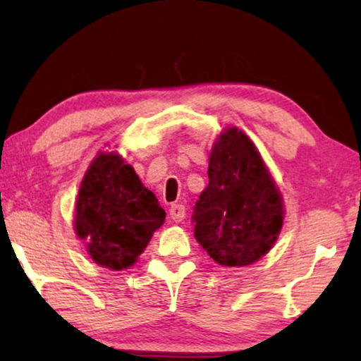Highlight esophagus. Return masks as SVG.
Here are the masks:
<instances>
[{"instance_id": "34e87169", "label": "esophagus", "mask_w": 361, "mask_h": 361, "mask_svg": "<svg viewBox=\"0 0 361 361\" xmlns=\"http://www.w3.org/2000/svg\"><path fill=\"white\" fill-rule=\"evenodd\" d=\"M169 215H170V218L173 219L175 223H181L183 219H185V215H186V209H185V205H181V204H173L172 207H170Z\"/></svg>"}]
</instances>
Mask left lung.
<instances>
[{
	"instance_id": "obj_1",
	"label": "left lung",
	"mask_w": 361,
	"mask_h": 361,
	"mask_svg": "<svg viewBox=\"0 0 361 361\" xmlns=\"http://www.w3.org/2000/svg\"><path fill=\"white\" fill-rule=\"evenodd\" d=\"M209 186L194 205V235L221 266L264 256L283 224L282 195L245 133L229 129L213 145Z\"/></svg>"
}]
</instances>
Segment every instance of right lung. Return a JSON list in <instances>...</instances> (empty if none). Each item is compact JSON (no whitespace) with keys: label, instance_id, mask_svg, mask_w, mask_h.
I'll return each instance as SVG.
<instances>
[{"label":"right lung","instance_id":"add662e5","mask_svg":"<svg viewBox=\"0 0 361 361\" xmlns=\"http://www.w3.org/2000/svg\"><path fill=\"white\" fill-rule=\"evenodd\" d=\"M166 212L118 154L94 159L76 202V234L97 264L121 271L137 261Z\"/></svg>","mask_w":361,"mask_h":361}]
</instances>
